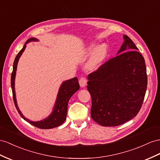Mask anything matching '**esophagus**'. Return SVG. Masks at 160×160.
Listing matches in <instances>:
<instances>
[{
  "label": "esophagus",
  "instance_id": "obj_1",
  "mask_svg": "<svg viewBox=\"0 0 160 160\" xmlns=\"http://www.w3.org/2000/svg\"><path fill=\"white\" fill-rule=\"evenodd\" d=\"M87 80L85 77L84 76L80 77V78L79 80V84L81 87H84L86 84H87Z\"/></svg>",
  "mask_w": 160,
  "mask_h": 160
}]
</instances>
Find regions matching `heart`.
<instances>
[{"label": "heart", "mask_w": 160, "mask_h": 160, "mask_svg": "<svg viewBox=\"0 0 160 160\" xmlns=\"http://www.w3.org/2000/svg\"><path fill=\"white\" fill-rule=\"evenodd\" d=\"M92 47L90 48L89 50H91ZM106 54H107V47H106V45L102 44L97 47L88 61L87 68L91 70L97 69L101 63V61L105 58Z\"/></svg>", "instance_id": "obj_1"}]
</instances>
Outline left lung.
Segmentation results:
<instances>
[{
  "mask_svg": "<svg viewBox=\"0 0 160 160\" xmlns=\"http://www.w3.org/2000/svg\"><path fill=\"white\" fill-rule=\"evenodd\" d=\"M118 55L88 75L92 119L103 126H117L137 115L144 101L147 75L144 57L128 36Z\"/></svg>",
  "mask_w": 160,
  "mask_h": 160,
  "instance_id": "obj_1",
  "label": "left lung"
}]
</instances>
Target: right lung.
Masks as SVG:
<instances>
[{
	"mask_svg": "<svg viewBox=\"0 0 160 160\" xmlns=\"http://www.w3.org/2000/svg\"><path fill=\"white\" fill-rule=\"evenodd\" d=\"M38 40L35 38H31L28 39L23 48L20 51L18 54L16 56L15 59L14 60L13 63V72L11 73V88H12V92H13V98L14 101V103L15 105V108L17 109L18 112H19V115L23 118V120H26L28 123L30 124L33 125L36 127H37L40 129H50L55 128V127L59 126L61 125L65 122L67 116V112H68V104L69 99L77 91H78L80 88V84L78 83V80L77 78H74L71 80H69L67 81H65L64 82L61 86L60 89L58 92V95H57V101L55 103V105L54 108V111L51 114L50 116H48L47 119L43 120L40 122H32L30 121L29 120L26 119L24 117L18 107L17 103H16V98H15V77L16 73V69H17V65L18 60L19 59L20 56L22 55V52L25 50L26 44L30 41H37Z\"/></svg>",
	"mask_w": 160,
	"mask_h": 160,
	"instance_id": "obj_1",
	"label": "right lung"
}]
</instances>
